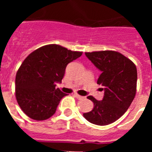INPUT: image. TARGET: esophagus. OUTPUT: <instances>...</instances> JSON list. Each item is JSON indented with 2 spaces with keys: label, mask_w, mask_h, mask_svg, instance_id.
I'll return each instance as SVG.
<instances>
[{
  "label": "esophagus",
  "mask_w": 152,
  "mask_h": 152,
  "mask_svg": "<svg viewBox=\"0 0 152 152\" xmlns=\"http://www.w3.org/2000/svg\"><path fill=\"white\" fill-rule=\"evenodd\" d=\"M73 95H74V96H75V97H76V98H77L78 100H82V99H84V98H85V96H80V95L77 94V93H75V94H74Z\"/></svg>",
  "instance_id": "obj_1"
}]
</instances>
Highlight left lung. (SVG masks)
I'll list each match as a JSON object with an SVG mask.
<instances>
[{
	"instance_id": "left-lung-1",
	"label": "left lung",
	"mask_w": 152,
	"mask_h": 152,
	"mask_svg": "<svg viewBox=\"0 0 152 152\" xmlns=\"http://www.w3.org/2000/svg\"><path fill=\"white\" fill-rule=\"evenodd\" d=\"M85 56L101 72L97 84L104 87V96L102 100L88 96L94 108L83 116L93 124H110L123 116L135 98L136 66L128 58L115 51L85 52Z\"/></svg>"
}]
</instances>
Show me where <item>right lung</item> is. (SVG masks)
Masks as SVG:
<instances>
[{
    "mask_svg": "<svg viewBox=\"0 0 152 152\" xmlns=\"http://www.w3.org/2000/svg\"><path fill=\"white\" fill-rule=\"evenodd\" d=\"M82 52L50 44L33 51L17 71L15 95L23 112L31 119L40 121L56 113L66 94L56 88L61 83L68 63L77 59Z\"/></svg>",
    "mask_w": 152,
    "mask_h": 152,
    "instance_id": "add662e5",
    "label": "right lung"
}]
</instances>
